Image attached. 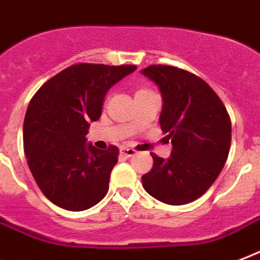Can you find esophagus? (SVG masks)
I'll return each instance as SVG.
<instances>
[{"label": "esophagus", "instance_id": "obj_1", "mask_svg": "<svg viewBox=\"0 0 260 260\" xmlns=\"http://www.w3.org/2000/svg\"><path fill=\"white\" fill-rule=\"evenodd\" d=\"M120 153L124 154L126 157H133V156L136 154V150L133 148H128V146H122V148H120Z\"/></svg>", "mask_w": 260, "mask_h": 260}]
</instances>
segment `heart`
<instances>
[{
  "label": "heart",
  "instance_id": "obj_1",
  "mask_svg": "<svg viewBox=\"0 0 260 260\" xmlns=\"http://www.w3.org/2000/svg\"><path fill=\"white\" fill-rule=\"evenodd\" d=\"M141 90H146V89H141ZM141 90H138V92H141Z\"/></svg>",
  "mask_w": 260,
  "mask_h": 260
}]
</instances>
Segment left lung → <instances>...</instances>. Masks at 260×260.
Instances as JSON below:
<instances>
[{
	"label": "left lung",
	"mask_w": 260,
	"mask_h": 260,
	"mask_svg": "<svg viewBox=\"0 0 260 260\" xmlns=\"http://www.w3.org/2000/svg\"><path fill=\"white\" fill-rule=\"evenodd\" d=\"M162 98L160 126L172 144L167 160L150 153L153 167L142 186L168 205H186L202 197L224 168L232 126L226 108L198 76L168 65L141 70Z\"/></svg>",
	"instance_id": "8db88e82"
}]
</instances>
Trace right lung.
<instances>
[{
	"label": "right lung",
	"mask_w": 260,
	"mask_h": 260,
	"mask_svg": "<svg viewBox=\"0 0 260 260\" xmlns=\"http://www.w3.org/2000/svg\"><path fill=\"white\" fill-rule=\"evenodd\" d=\"M136 69L77 63L44 82L29 102L24 152L36 184L57 206L81 212L107 194L119 149L100 150L85 136L102 115L108 89Z\"/></svg>",
	"instance_id": "add662e5"
}]
</instances>
